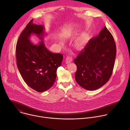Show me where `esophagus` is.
Segmentation results:
<instances>
[{
	"instance_id": "esophagus-1",
	"label": "esophagus",
	"mask_w": 130,
	"mask_h": 130,
	"mask_svg": "<svg viewBox=\"0 0 130 130\" xmlns=\"http://www.w3.org/2000/svg\"><path fill=\"white\" fill-rule=\"evenodd\" d=\"M72 61V58L70 57H67L66 58V60H65V62L66 64H68V63H69L70 62H71Z\"/></svg>"
}]
</instances>
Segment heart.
Listing matches in <instances>:
<instances>
[{
    "instance_id": "obj_1",
    "label": "heart",
    "mask_w": 130,
    "mask_h": 130,
    "mask_svg": "<svg viewBox=\"0 0 130 130\" xmlns=\"http://www.w3.org/2000/svg\"><path fill=\"white\" fill-rule=\"evenodd\" d=\"M89 40V36L88 35L85 34L81 36L77 40L76 42V47L79 49H82L87 44Z\"/></svg>"
}]
</instances>
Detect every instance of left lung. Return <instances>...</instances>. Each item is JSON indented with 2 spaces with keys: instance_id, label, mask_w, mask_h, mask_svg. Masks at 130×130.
I'll return each mask as SVG.
<instances>
[{
  "instance_id": "1",
  "label": "left lung",
  "mask_w": 130,
  "mask_h": 130,
  "mask_svg": "<svg viewBox=\"0 0 130 130\" xmlns=\"http://www.w3.org/2000/svg\"><path fill=\"white\" fill-rule=\"evenodd\" d=\"M116 55L114 38L105 26L74 60L77 67L75 79L78 84L89 90L103 86L112 76Z\"/></svg>"
}]
</instances>
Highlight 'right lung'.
Returning <instances> with one entry per match:
<instances>
[{"instance_id": "obj_1", "label": "right lung", "mask_w": 130, "mask_h": 130, "mask_svg": "<svg viewBox=\"0 0 130 130\" xmlns=\"http://www.w3.org/2000/svg\"><path fill=\"white\" fill-rule=\"evenodd\" d=\"M44 26L35 25L32 20L21 34L16 47L17 66L26 83L38 92L47 90L53 85L57 70L61 65L63 55L53 53L45 47ZM35 34L41 40L34 45L29 39Z\"/></svg>"}]
</instances>
